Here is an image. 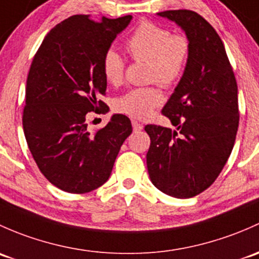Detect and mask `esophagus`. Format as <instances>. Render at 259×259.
I'll return each instance as SVG.
<instances>
[{"mask_svg":"<svg viewBox=\"0 0 259 259\" xmlns=\"http://www.w3.org/2000/svg\"><path fill=\"white\" fill-rule=\"evenodd\" d=\"M132 125H133V129H134L135 132H140V130H143V125L137 120H132Z\"/></svg>","mask_w":259,"mask_h":259,"instance_id":"obj_1","label":"esophagus"}]
</instances>
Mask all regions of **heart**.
I'll list each match as a JSON object with an SVG mask.
<instances>
[{
  "instance_id": "1",
  "label": "heart",
  "mask_w": 259,
  "mask_h": 259,
  "mask_svg": "<svg viewBox=\"0 0 259 259\" xmlns=\"http://www.w3.org/2000/svg\"><path fill=\"white\" fill-rule=\"evenodd\" d=\"M127 54L135 62L146 61V79L151 85L133 88L114 103L119 113L135 119H148L164 102L159 84L172 88L184 78L192 53V43L185 33H172L168 27L143 21L127 38ZM103 77L111 85H120L125 77V61L115 50L102 58Z\"/></svg>"
}]
</instances>
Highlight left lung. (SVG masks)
I'll list each match as a JSON object with an SVG mask.
<instances>
[{
    "label": "left lung",
    "instance_id": "obj_1",
    "mask_svg": "<svg viewBox=\"0 0 259 259\" xmlns=\"http://www.w3.org/2000/svg\"><path fill=\"white\" fill-rule=\"evenodd\" d=\"M159 16L175 21L192 43L189 68L161 110L176 130L149 124V176L168 196H197L221 174L238 130L237 81L222 39L202 16L171 10Z\"/></svg>",
    "mask_w": 259,
    "mask_h": 259
}]
</instances>
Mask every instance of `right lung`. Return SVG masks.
I'll return each instance as SVG.
<instances>
[{
    "mask_svg": "<svg viewBox=\"0 0 259 259\" xmlns=\"http://www.w3.org/2000/svg\"><path fill=\"white\" fill-rule=\"evenodd\" d=\"M132 16L94 20L75 15L52 28L27 75L22 124L27 145L46 179L69 194H85L110 176L120 146L132 134L127 116L115 114L89 132V113H105L102 58Z\"/></svg>",
    "mask_w": 259,
    "mask_h": 259,
    "instance_id": "add662e5",
    "label": "right lung"
}]
</instances>
